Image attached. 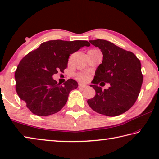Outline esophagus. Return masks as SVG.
<instances>
[{
	"label": "esophagus",
	"mask_w": 159,
	"mask_h": 159,
	"mask_svg": "<svg viewBox=\"0 0 159 159\" xmlns=\"http://www.w3.org/2000/svg\"><path fill=\"white\" fill-rule=\"evenodd\" d=\"M87 85L85 84H82V83H80L79 84V87L80 88H84V87H87Z\"/></svg>",
	"instance_id": "34e87169"
}]
</instances>
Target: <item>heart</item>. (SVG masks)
<instances>
[{"instance_id":"heart-1","label":"heart","mask_w":159,"mask_h":159,"mask_svg":"<svg viewBox=\"0 0 159 159\" xmlns=\"http://www.w3.org/2000/svg\"><path fill=\"white\" fill-rule=\"evenodd\" d=\"M89 51H95V50H89ZM78 79L80 80H81V81L83 82H85V81H87L88 80H89V75L87 74H80L78 75Z\"/></svg>"}]
</instances>
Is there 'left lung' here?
<instances>
[{
  "label": "left lung",
  "instance_id": "obj_1",
  "mask_svg": "<svg viewBox=\"0 0 159 159\" xmlns=\"http://www.w3.org/2000/svg\"><path fill=\"white\" fill-rule=\"evenodd\" d=\"M99 48L103 55L102 63L95 71L90 87L96 94L87 100L89 106L97 113L108 116L120 115L135 103L143 82L141 62L129 51L104 40H89ZM109 83V89L102 90L100 86Z\"/></svg>",
  "mask_w": 159,
  "mask_h": 159
}]
</instances>
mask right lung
<instances>
[{
	"label": "right lung",
	"instance_id": "1",
	"mask_svg": "<svg viewBox=\"0 0 159 159\" xmlns=\"http://www.w3.org/2000/svg\"><path fill=\"white\" fill-rule=\"evenodd\" d=\"M90 44L86 40H49L28 53L15 72L16 92L32 113L48 116L60 111L78 83L69 79L63 85L52 78L67 67L69 56Z\"/></svg>",
	"mask_w": 159,
	"mask_h": 159
}]
</instances>
